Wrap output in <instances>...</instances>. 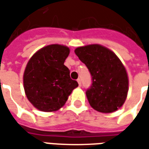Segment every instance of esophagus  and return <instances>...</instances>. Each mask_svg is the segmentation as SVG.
Segmentation results:
<instances>
[{
    "label": "esophagus",
    "mask_w": 149,
    "mask_h": 149,
    "mask_svg": "<svg viewBox=\"0 0 149 149\" xmlns=\"http://www.w3.org/2000/svg\"><path fill=\"white\" fill-rule=\"evenodd\" d=\"M77 82H78V85H79V86H81V80L80 78H78L77 79Z\"/></svg>",
    "instance_id": "1"
}]
</instances>
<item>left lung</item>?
I'll use <instances>...</instances> for the list:
<instances>
[{"mask_svg":"<svg viewBox=\"0 0 149 149\" xmlns=\"http://www.w3.org/2000/svg\"><path fill=\"white\" fill-rule=\"evenodd\" d=\"M75 53L92 77V84L85 92L90 106L102 113L117 111L128 91L127 74L121 61L111 50L98 44L80 47Z\"/></svg>","mask_w":149,"mask_h":149,"instance_id":"left-lung-1","label":"left lung"}]
</instances>
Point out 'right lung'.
I'll return each instance as SVG.
<instances>
[{"label": "right lung", "mask_w": 149, "mask_h": 149, "mask_svg": "<svg viewBox=\"0 0 149 149\" xmlns=\"http://www.w3.org/2000/svg\"><path fill=\"white\" fill-rule=\"evenodd\" d=\"M68 55V47L52 44L38 51L29 60L24 72V89L28 100L39 111L59 110L78 86L64 64Z\"/></svg>", "instance_id": "add662e5"}]
</instances>
